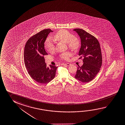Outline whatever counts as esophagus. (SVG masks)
Listing matches in <instances>:
<instances>
[{
    "instance_id": "34e87169",
    "label": "esophagus",
    "mask_w": 125,
    "mask_h": 125,
    "mask_svg": "<svg viewBox=\"0 0 125 125\" xmlns=\"http://www.w3.org/2000/svg\"><path fill=\"white\" fill-rule=\"evenodd\" d=\"M64 65L67 66H69L71 65V64L69 63H66Z\"/></svg>"
}]
</instances>
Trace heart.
Returning a JSON list of instances; mask_svg holds the SVG:
<instances>
[{
  "label": "heart",
  "instance_id": "obj_1",
  "mask_svg": "<svg viewBox=\"0 0 125 125\" xmlns=\"http://www.w3.org/2000/svg\"><path fill=\"white\" fill-rule=\"evenodd\" d=\"M54 39L57 41L67 43L68 47L73 50L78 49L80 45V41L77 37L73 36L71 33L65 30H61L58 31L53 36ZM45 47L47 51L51 53L55 50V45L51 38L47 39L45 43ZM72 56L71 52H67L61 54L63 59L68 60Z\"/></svg>",
  "mask_w": 125,
  "mask_h": 125
}]
</instances>
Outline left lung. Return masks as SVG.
<instances>
[{
	"label": "left lung",
	"mask_w": 125,
	"mask_h": 125,
	"mask_svg": "<svg viewBox=\"0 0 125 125\" xmlns=\"http://www.w3.org/2000/svg\"><path fill=\"white\" fill-rule=\"evenodd\" d=\"M79 36L81 47L78 55L83 59V64L78 66L74 77L83 83L93 80L98 73L102 64L100 46L95 37L81 29H74Z\"/></svg>",
	"instance_id": "1"
}]
</instances>
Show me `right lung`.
Masks as SVG:
<instances>
[{"label": "right lung", "instance_id": "right-lung-1", "mask_svg": "<svg viewBox=\"0 0 125 125\" xmlns=\"http://www.w3.org/2000/svg\"><path fill=\"white\" fill-rule=\"evenodd\" d=\"M51 29H44L33 35L27 41L24 51L25 65L31 77L36 82L47 84L55 77L57 67H47L44 56L47 55L44 43Z\"/></svg>", "mask_w": 125, "mask_h": 125}]
</instances>
